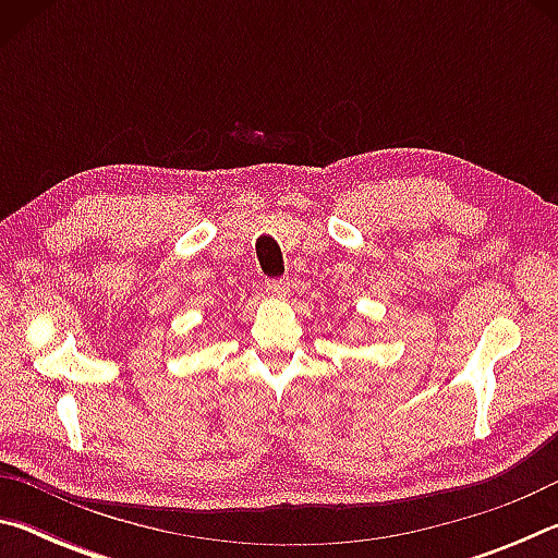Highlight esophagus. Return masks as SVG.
Returning a JSON list of instances; mask_svg holds the SVG:
<instances>
[{
  "label": "esophagus",
  "instance_id": "34e87169",
  "mask_svg": "<svg viewBox=\"0 0 558 558\" xmlns=\"http://www.w3.org/2000/svg\"><path fill=\"white\" fill-rule=\"evenodd\" d=\"M266 292L270 298H286L290 292V280L288 278H278V280H268L266 282Z\"/></svg>",
  "mask_w": 558,
  "mask_h": 558
}]
</instances>
